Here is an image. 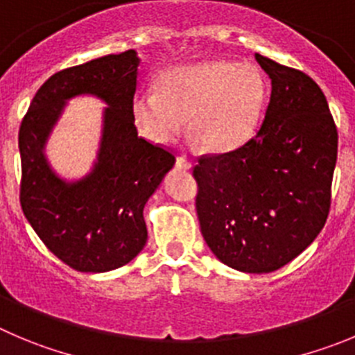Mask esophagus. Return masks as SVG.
<instances>
[{
    "label": "esophagus",
    "mask_w": 355,
    "mask_h": 355,
    "mask_svg": "<svg viewBox=\"0 0 355 355\" xmlns=\"http://www.w3.org/2000/svg\"><path fill=\"white\" fill-rule=\"evenodd\" d=\"M175 168L180 171H189V170H193V164L187 161L185 157H177V162H175Z\"/></svg>",
    "instance_id": "1"
}]
</instances>
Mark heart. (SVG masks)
<instances>
[{"mask_svg":"<svg viewBox=\"0 0 355 355\" xmlns=\"http://www.w3.org/2000/svg\"><path fill=\"white\" fill-rule=\"evenodd\" d=\"M268 101V85L254 64L201 61L164 69L157 91H138L132 121L148 141L171 145L185 131L203 150L227 154L254 137Z\"/></svg>","mask_w":355,"mask_h":355,"instance_id":"b5f03b06","label":"heart"}]
</instances>
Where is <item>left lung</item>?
Returning a JSON list of instances; mask_svg holds the SVG:
<instances>
[{
	"mask_svg": "<svg viewBox=\"0 0 355 355\" xmlns=\"http://www.w3.org/2000/svg\"><path fill=\"white\" fill-rule=\"evenodd\" d=\"M271 80L256 137L194 168L201 234L218 261L271 273L300 256L326 224L338 132L312 78L256 54Z\"/></svg>",
	"mask_w": 355,
	"mask_h": 355,
	"instance_id": "left-lung-1",
	"label": "left lung"
}]
</instances>
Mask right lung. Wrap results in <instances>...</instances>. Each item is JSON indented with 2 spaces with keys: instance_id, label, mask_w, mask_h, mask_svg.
Masks as SVG:
<instances>
[{
  "instance_id": "add662e5",
  "label": "right lung",
  "mask_w": 355,
  "mask_h": 355,
  "mask_svg": "<svg viewBox=\"0 0 355 355\" xmlns=\"http://www.w3.org/2000/svg\"><path fill=\"white\" fill-rule=\"evenodd\" d=\"M140 62L137 51H125L55 73L19 129L22 211L49 250L84 273L117 270L144 250V208L175 164L170 152L138 137L132 121ZM80 95L107 107L92 170L69 181L51 168L44 148L69 99Z\"/></svg>"
}]
</instances>
